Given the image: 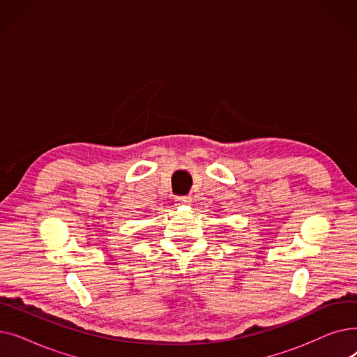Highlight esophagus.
Wrapping results in <instances>:
<instances>
[{
	"label": "esophagus",
	"mask_w": 357,
	"mask_h": 357,
	"mask_svg": "<svg viewBox=\"0 0 357 357\" xmlns=\"http://www.w3.org/2000/svg\"><path fill=\"white\" fill-rule=\"evenodd\" d=\"M176 201H178L179 205H185V204H191V202H192V198L183 195V197H176Z\"/></svg>",
	"instance_id": "1"
}]
</instances>
